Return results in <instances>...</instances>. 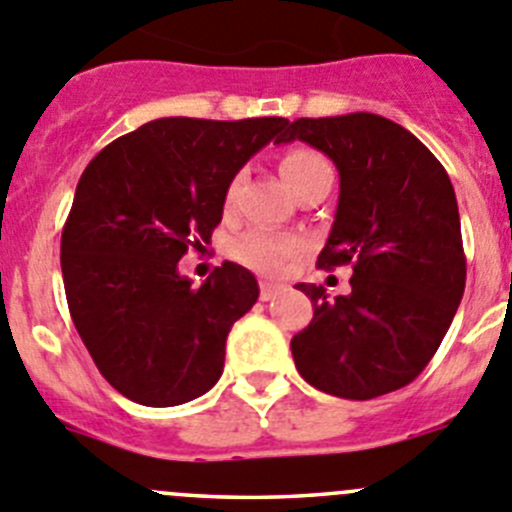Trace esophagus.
Listing matches in <instances>:
<instances>
[{"label": "esophagus", "instance_id": "1", "mask_svg": "<svg viewBox=\"0 0 512 512\" xmlns=\"http://www.w3.org/2000/svg\"><path fill=\"white\" fill-rule=\"evenodd\" d=\"M281 289H284V286L266 284V281H261V299H264V301H271V299H274V296H279V294H281Z\"/></svg>", "mask_w": 512, "mask_h": 512}]
</instances>
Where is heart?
<instances>
[{"mask_svg": "<svg viewBox=\"0 0 512 512\" xmlns=\"http://www.w3.org/2000/svg\"><path fill=\"white\" fill-rule=\"evenodd\" d=\"M279 173L296 198L309 193L311 188L332 183L334 178L329 160L311 148H291L281 158ZM236 188L238 180H231V186L226 188V198H223L226 208H231L233 201H236ZM231 253L238 264L259 271V274L274 276L284 269L291 256L299 253V243L294 238L276 236V233L269 231H248L231 243Z\"/></svg>", "mask_w": 512, "mask_h": 512, "instance_id": "obj_1", "label": "heart"}]
</instances>
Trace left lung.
Returning <instances> with one entry per match:
<instances>
[{
    "label": "left lung",
    "mask_w": 512,
    "mask_h": 512,
    "mask_svg": "<svg viewBox=\"0 0 512 512\" xmlns=\"http://www.w3.org/2000/svg\"><path fill=\"white\" fill-rule=\"evenodd\" d=\"M291 140L339 170L337 216L316 266L354 269L347 296L296 286L314 304L291 339L296 369L334 397L394 392L427 367L465 291L455 188L440 160L382 115L299 118L276 143Z\"/></svg>",
    "instance_id": "left-lung-1"
}]
</instances>
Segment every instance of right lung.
I'll use <instances>...</instances> for the list:
<instances>
[{
	"mask_svg": "<svg viewBox=\"0 0 512 512\" xmlns=\"http://www.w3.org/2000/svg\"><path fill=\"white\" fill-rule=\"evenodd\" d=\"M286 118H160L102 148L77 183L60 261L72 321L102 377L145 407H175L218 382L226 339L256 276L226 261L201 286L180 276L211 241L238 170Z\"/></svg>",
	"mask_w": 512,
	"mask_h": 512,
	"instance_id": "add662e5",
	"label": "right lung"
}]
</instances>
